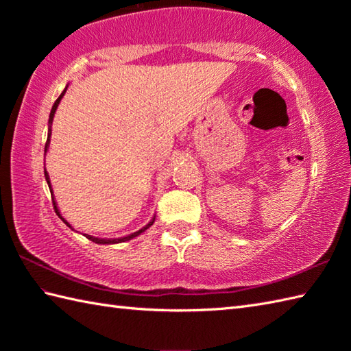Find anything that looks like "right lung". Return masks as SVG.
Instances as JSON below:
<instances>
[{"instance_id": "1", "label": "right lung", "mask_w": 351, "mask_h": 351, "mask_svg": "<svg viewBox=\"0 0 351 351\" xmlns=\"http://www.w3.org/2000/svg\"><path fill=\"white\" fill-rule=\"evenodd\" d=\"M66 90H68V86H66V88H64V90L62 92V95L58 96L57 101L54 102V106H52V108H51L49 121H48V138H47V145H45V155H47L48 149H49V143H51V126H52V121H54L56 110H57V107H58V104H60L62 98L64 96ZM45 180H47V182H48V187H49L51 196H52V187H51V181H49V175H48L47 169H45ZM52 205H54V210H56L57 215L63 220L64 225H66V226H69V228L73 230V228L69 225V221H68V220H64V219H63V215L60 214V210H58V206H57V202H56V197H54V196H52ZM154 221H155V217H152V220L149 221L146 226H143L141 229H138L137 232H132V234H130V235H125V237H121V238H96V237H92V235H88V234H84V235H86V238H88V240L93 241V243H96V244H117V243H125V241H130V240H132V238H136V237H137V235H140L141 232H145V230H146L147 228H151V226L154 225Z\"/></svg>"}]
</instances>
